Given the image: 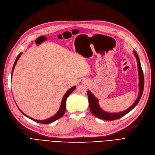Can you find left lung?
I'll list each match as a JSON object with an SVG mask.
<instances>
[{"mask_svg": "<svg viewBox=\"0 0 155 155\" xmlns=\"http://www.w3.org/2000/svg\"><path fill=\"white\" fill-rule=\"evenodd\" d=\"M134 54L136 57L137 61V64H138V71H139V94L138 96V98L136 100L135 102L127 110H126L124 112H119V113H108L107 112H105L104 110H101L100 107H99L98 104V101L96 98L89 91H87V96H88V99H89V108L90 110L93 115L97 117H98L101 119L107 120V121H112V120L117 119L122 117L123 116H125L126 114L130 112L133 108L138 104L139 102L141 96L143 93V91H144V74H143V71L140 65V59L139 57L137 55V54L134 51Z\"/></svg>", "mask_w": 155, "mask_h": 155, "instance_id": "1", "label": "left lung"}]
</instances>
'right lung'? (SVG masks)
Masks as SVG:
<instances>
[{"instance_id": "right-lung-1", "label": "right lung", "mask_w": 155, "mask_h": 155, "mask_svg": "<svg viewBox=\"0 0 155 155\" xmlns=\"http://www.w3.org/2000/svg\"><path fill=\"white\" fill-rule=\"evenodd\" d=\"M21 54V53H20V54H18V55L17 56V57H16V60H15V62L14 64H13V66L12 73H13V70H14V68H15V65H16V62H17V61H18V59L20 58V57ZM75 88H76V87L74 86V87H71V89H69V90L67 91V92L66 93V94H64V96H63V98H62V102H61V107H60V108H59V111L57 112V114H55V115H54L53 117H50V118H49V119H46V120H43V121H39V120H36V119H32V118H31V117H29L28 116H26L25 114L23 113L20 110V112H21L23 114H24V116H27V117H28V118H30L32 120V121H35V122H36V123H41V124H49V123H52V122L56 121V120H57L58 119L61 118L62 116H63V115H64V113H65V111H66V99H67L68 97L69 96V95H70V94L73 92V91L74 89H75Z\"/></svg>"}]
</instances>
